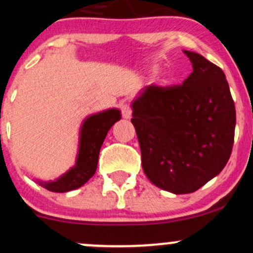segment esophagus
<instances>
[{"instance_id":"obj_1","label":"esophagus","mask_w":253,"mask_h":253,"mask_svg":"<svg viewBox=\"0 0 253 253\" xmlns=\"http://www.w3.org/2000/svg\"><path fill=\"white\" fill-rule=\"evenodd\" d=\"M121 109H122V114H123L124 118H126V119H130V118H131L132 108H131V106H130L129 103L122 104Z\"/></svg>"}]
</instances>
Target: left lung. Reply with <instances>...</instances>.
Here are the masks:
<instances>
[{"label": "left lung", "mask_w": 253, "mask_h": 253, "mask_svg": "<svg viewBox=\"0 0 253 253\" xmlns=\"http://www.w3.org/2000/svg\"><path fill=\"white\" fill-rule=\"evenodd\" d=\"M193 72L182 84L145 87L132 103L131 123L147 178L174 194L196 192L230 159L236 112L225 74L184 50Z\"/></svg>", "instance_id": "left-lung-1"}]
</instances>
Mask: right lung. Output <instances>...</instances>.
Returning <instances> with one entry per match:
<instances>
[{
    "instance_id": "right-lung-1",
    "label": "right lung",
    "mask_w": 253,
    "mask_h": 253,
    "mask_svg": "<svg viewBox=\"0 0 253 253\" xmlns=\"http://www.w3.org/2000/svg\"><path fill=\"white\" fill-rule=\"evenodd\" d=\"M119 119H121V112L118 109H109L88 117L81 129L76 165L56 181L45 182V183L41 182L42 186L57 193L74 191L84 186L96 172L99 150L106 139L107 132Z\"/></svg>"
}]
</instances>
